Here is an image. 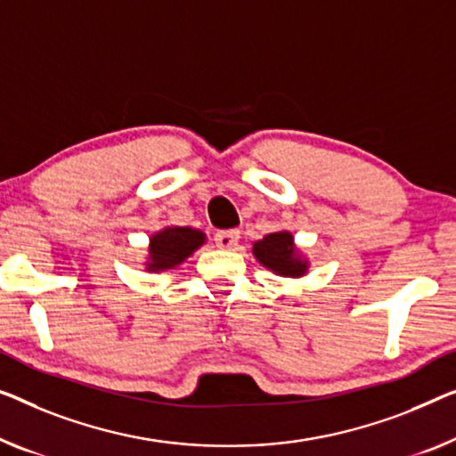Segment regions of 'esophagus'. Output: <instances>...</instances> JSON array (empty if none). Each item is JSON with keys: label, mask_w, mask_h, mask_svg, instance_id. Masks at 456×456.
<instances>
[{"label": "esophagus", "mask_w": 456, "mask_h": 456, "mask_svg": "<svg viewBox=\"0 0 456 456\" xmlns=\"http://www.w3.org/2000/svg\"><path fill=\"white\" fill-rule=\"evenodd\" d=\"M215 243L221 249H233L240 243V231L237 229H223L215 233Z\"/></svg>", "instance_id": "34e87169"}]
</instances>
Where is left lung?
I'll list each match as a JSON object with an SVG mask.
<instances>
[{"label": "left lung", "mask_w": 456, "mask_h": 456, "mask_svg": "<svg viewBox=\"0 0 456 456\" xmlns=\"http://www.w3.org/2000/svg\"><path fill=\"white\" fill-rule=\"evenodd\" d=\"M254 256L264 266L274 270L282 276H301L307 270V262L297 257L293 235L289 231L281 233H270L262 241L254 243Z\"/></svg>", "instance_id": "1"}]
</instances>
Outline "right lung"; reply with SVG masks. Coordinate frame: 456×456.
<instances>
[{
	"instance_id": "right-lung-1",
	"label": "right lung",
	"mask_w": 456,
	"mask_h": 456,
	"mask_svg": "<svg viewBox=\"0 0 456 456\" xmlns=\"http://www.w3.org/2000/svg\"><path fill=\"white\" fill-rule=\"evenodd\" d=\"M205 243V233L190 227H167L151 237L149 246V270H167L178 266Z\"/></svg>"
}]
</instances>
